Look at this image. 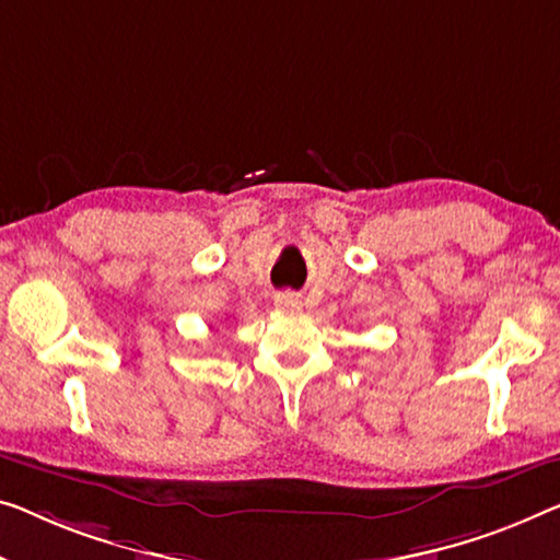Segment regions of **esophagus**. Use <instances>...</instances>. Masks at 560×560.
I'll list each match as a JSON object with an SVG mask.
<instances>
[{
	"mask_svg": "<svg viewBox=\"0 0 560 560\" xmlns=\"http://www.w3.org/2000/svg\"><path fill=\"white\" fill-rule=\"evenodd\" d=\"M273 304L283 308V312H299L302 308V299L294 291H281V294L273 296Z\"/></svg>",
	"mask_w": 560,
	"mask_h": 560,
	"instance_id": "1",
	"label": "esophagus"
}]
</instances>
